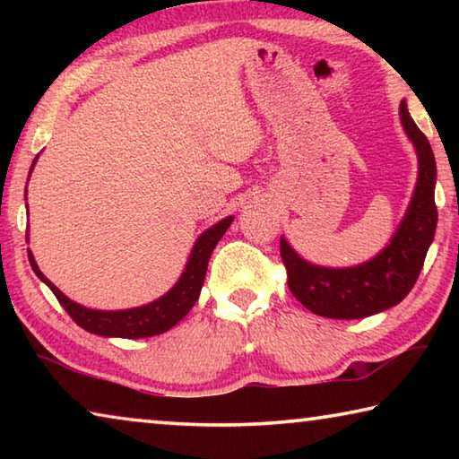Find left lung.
Masks as SVG:
<instances>
[{"mask_svg":"<svg viewBox=\"0 0 459 459\" xmlns=\"http://www.w3.org/2000/svg\"><path fill=\"white\" fill-rule=\"evenodd\" d=\"M399 117L415 147L419 169L407 212L383 251L354 267H322L306 261L281 237V259L290 291L316 316L359 320L385 312L407 298L421 273L437 227V168L431 145L411 119L405 100H401Z\"/></svg>","mask_w":459,"mask_h":459,"instance_id":"8db88e82","label":"left lung"}]
</instances>
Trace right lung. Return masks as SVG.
Masks as SVG:
<instances>
[{
    "label": "right lung",
    "mask_w": 459,
    "mask_h": 459,
    "mask_svg": "<svg viewBox=\"0 0 459 459\" xmlns=\"http://www.w3.org/2000/svg\"><path fill=\"white\" fill-rule=\"evenodd\" d=\"M36 160L32 161L30 174H32V169L36 166ZM232 221H235V216H227V219L219 221L216 224H212L211 229L202 232V235L196 238V243H194L188 263H186L182 275L172 290L161 295V298L139 307L108 309V312L107 309L84 307L81 304H76V301H73L71 298H66V295L42 273L30 248H28V259L38 279L50 287L52 293L56 295V299L60 301V306L66 309L68 316H71L82 330L97 333V336H105V338H131V340L150 338V336H158V333H164L169 328H174V325L190 312L192 306L196 304L202 285H204L208 259H211L216 243L222 238V235L227 232Z\"/></svg>",
    "instance_id": "add662e5"
}]
</instances>
